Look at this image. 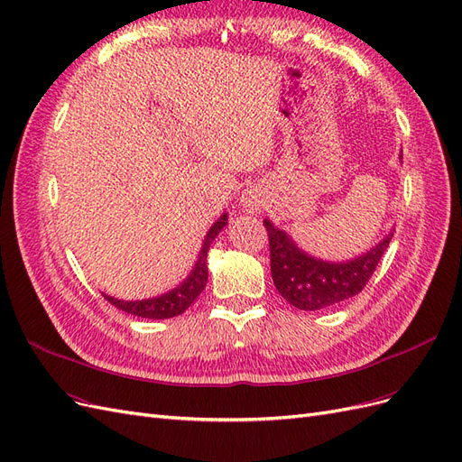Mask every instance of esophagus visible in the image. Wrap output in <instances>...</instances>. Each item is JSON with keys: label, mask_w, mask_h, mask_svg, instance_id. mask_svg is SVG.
<instances>
[{"label": "esophagus", "mask_w": 462, "mask_h": 462, "mask_svg": "<svg viewBox=\"0 0 462 462\" xmlns=\"http://www.w3.org/2000/svg\"><path fill=\"white\" fill-rule=\"evenodd\" d=\"M241 206L248 214H260V209L263 206V194L254 187L245 189L243 197H241Z\"/></svg>", "instance_id": "34e87169"}]
</instances>
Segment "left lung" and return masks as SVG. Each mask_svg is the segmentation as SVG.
Instances as JSON below:
<instances>
[{"mask_svg":"<svg viewBox=\"0 0 462 462\" xmlns=\"http://www.w3.org/2000/svg\"><path fill=\"white\" fill-rule=\"evenodd\" d=\"M399 160H402V152ZM263 226L270 236L273 285L289 304L306 312L326 310L358 295L395 231L391 227L383 239L366 253L351 260L331 262L304 253L285 229L273 226L272 219H263Z\"/></svg>","mask_w":462,"mask_h":462,"instance_id":"8db88e82","label":"left lung"}]
</instances>
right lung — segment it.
Here are the masks:
<instances>
[{
	"label": "right lung",
	"mask_w": 462,
	"mask_h": 462,
	"mask_svg": "<svg viewBox=\"0 0 462 462\" xmlns=\"http://www.w3.org/2000/svg\"><path fill=\"white\" fill-rule=\"evenodd\" d=\"M227 212H223L217 221H214V226L209 227L206 233L200 253L197 262H194L190 273L180 282L175 289L163 292V295L152 297V299H143V300H121L116 297H109L106 292H102L104 299L117 306L119 310L138 316V318H148V319H165V318H173L183 314L189 306L199 299L200 292L204 291L208 283V250L216 241V236L221 233V229L227 226Z\"/></svg>",
	"instance_id": "obj_1"
}]
</instances>
